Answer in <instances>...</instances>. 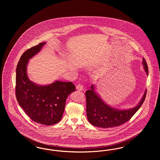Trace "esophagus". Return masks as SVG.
<instances>
[{
    "instance_id": "1",
    "label": "esophagus",
    "mask_w": 160,
    "mask_h": 160,
    "mask_svg": "<svg viewBox=\"0 0 160 160\" xmlns=\"http://www.w3.org/2000/svg\"><path fill=\"white\" fill-rule=\"evenodd\" d=\"M76 89L78 91H82L83 89V86L82 84H78V85H77Z\"/></svg>"
}]
</instances>
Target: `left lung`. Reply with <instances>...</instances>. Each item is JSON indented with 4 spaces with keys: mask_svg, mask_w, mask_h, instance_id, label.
<instances>
[{
    "mask_svg": "<svg viewBox=\"0 0 160 160\" xmlns=\"http://www.w3.org/2000/svg\"><path fill=\"white\" fill-rule=\"evenodd\" d=\"M143 65L148 74V67L145 59ZM86 98V114L89 122L93 126L103 128L119 126L128 121L143 104L145 101L146 91L143 98L137 106L128 110H118L106 104L94 91L93 86L85 93Z\"/></svg>",
    "mask_w": 160,
    "mask_h": 160,
    "instance_id": "obj_1",
    "label": "left lung"
}]
</instances>
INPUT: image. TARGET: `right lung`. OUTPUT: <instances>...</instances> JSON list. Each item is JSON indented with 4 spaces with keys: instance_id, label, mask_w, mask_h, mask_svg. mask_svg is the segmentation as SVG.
Wrapping results in <instances>:
<instances>
[{
    "instance_id": "right-lung-1",
    "label": "right lung",
    "mask_w": 160,
    "mask_h": 160,
    "mask_svg": "<svg viewBox=\"0 0 160 160\" xmlns=\"http://www.w3.org/2000/svg\"><path fill=\"white\" fill-rule=\"evenodd\" d=\"M46 42L31 47L22 55L16 68L15 95L19 105L34 122L52 125L59 122L63 113L66 99L75 91L71 82L56 81L39 86L33 83L27 76L29 59L38 53Z\"/></svg>"
}]
</instances>
